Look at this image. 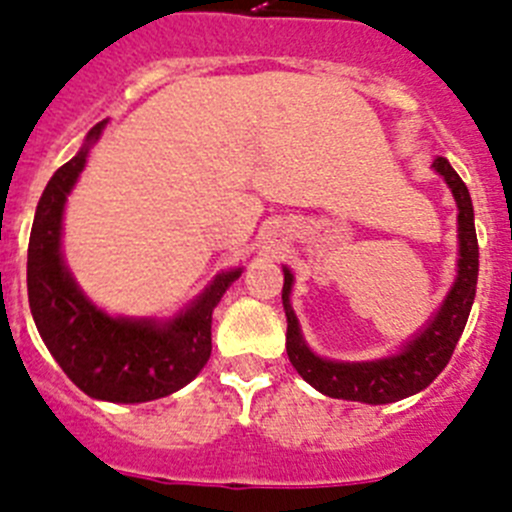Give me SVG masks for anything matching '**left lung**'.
<instances>
[{"label": "left lung", "mask_w": 512, "mask_h": 512, "mask_svg": "<svg viewBox=\"0 0 512 512\" xmlns=\"http://www.w3.org/2000/svg\"><path fill=\"white\" fill-rule=\"evenodd\" d=\"M433 169L443 176L445 184L453 191L455 204H458V278H455L453 288L445 296L440 311L435 313L433 321L426 326V331L418 333L398 356L368 363H338L313 356L301 336L296 313H293L291 303H288L293 276L288 268H283L281 298L288 321V361L293 363V368H296L303 381L311 383L316 391L326 393V396L343 398V401L373 403V406L401 401V398L413 396V393L430 386L435 376L448 366L450 356H453L455 343H458L460 333H463L475 298V283H478V236H475L473 201H470L468 186L463 184V179L455 174V169L443 156L433 161Z\"/></svg>", "instance_id": "obj_1"}]
</instances>
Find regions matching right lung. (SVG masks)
<instances>
[{"mask_svg": "<svg viewBox=\"0 0 512 512\" xmlns=\"http://www.w3.org/2000/svg\"><path fill=\"white\" fill-rule=\"evenodd\" d=\"M101 129L104 121L89 131L82 151L54 171L39 199L27 254L29 308L49 353L86 396L111 403H144L169 396L199 376L211 356V313L226 288L241 276V268L219 273L166 326L111 318L91 306L64 268L59 239L64 201Z\"/></svg>", "mask_w": 512, "mask_h": 512, "instance_id": "1", "label": "right lung"}]
</instances>
